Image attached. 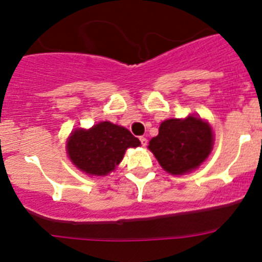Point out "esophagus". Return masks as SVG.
Here are the masks:
<instances>
[{
    "label": "esophagus",
    "mask_w": 262,
    "mask_h": 262,
    "mask_svg": "<svg viewBox=\"0 0 262 262\" xmlns=\"http://www.w3.org/2000/svg\"><path fill=\"white\" fill-rule=\"evenodd\" d=\"M139 139H140V143H142L143 147H145V145H147V139H145L144 136H140Z\"/></svg>",
    "instance_id": "esophagus-1"
}]
</instances>
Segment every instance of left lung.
Segmentation results:
<instances>
[{
    "mask_svg": "<svg viewBox=\"0 0 262 262\" xmlns=\"http://www.w3.org/2000/svg\"><path fill=\"white\" fill-rule=\"evenodd\" d=\"M212 144L210 124L189 115L185 119L164 120L148 148L165 172L180 176L198 168L211 154Z\"/></svg>",
    "mask_w": 262,
    "mask_h": 262,
    "instance_id": "8db88e82",
    "label": "left lung"
}]
</instances>
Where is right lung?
<instances>
[{
	"label": "right lung",
	"instance_id": "add662e5",
	"mask_svg": "<svg viewBox=\"0 0 262 262\" xmlns=\"http://www.w3.org/2000/svg\"><path fill=\"white\" fill-rule=\"evenodd\" d=\"M139 145V139L124 127L99 122L89 129H75L67 140V154L86 174L106 176L122 161L127 148Z\"/></svg>",
	"mask_w": 262,
	"mask_h": 262
}]
</instances>
